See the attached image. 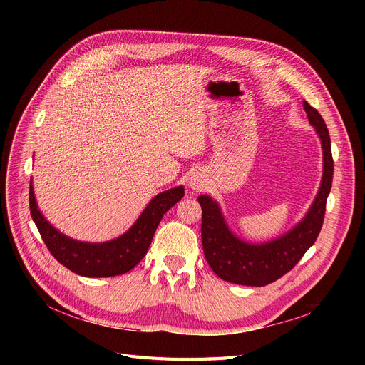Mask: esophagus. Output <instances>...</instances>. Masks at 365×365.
I'll list each match as a JSON object with an SVG mask.
<instances>
[{
  "mask_svg": "<svg viewBox=\"0 0 365 365\" xmlns=\"http://www.w3.org/2000/svg\"><path fill=\"white\" fill-rule=\"evenodd\" d=\"M205 180H204V176L201 175V173H198V171H194L192 175H190V178H189V182H187V185H189V187L192 189V190H200L201 187H204V183Z\"/></svg>",
  "mask_w": 365,
  "mask_h": 365,
  "instance_id": "1",
  "label": "esophagus"
}]
</instances>
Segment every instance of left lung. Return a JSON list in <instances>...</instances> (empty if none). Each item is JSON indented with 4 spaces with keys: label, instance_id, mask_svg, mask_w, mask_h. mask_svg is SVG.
<instances>
[{
    "label": "left lung",
    "instance_id": "1",
    "mask_svg": "<svg viewBox=\"0 0 365 365\" xmlns=\"http://www.w3.org/2000/svg\"><path fill=\"white\" fill-rule=\"evenodd\" d=\"M303 109L321 140L322 178L308 213L289 232L266 242L244 241L229 229L220 205L212 197H198L202 208L204 255L210 267L223 281L252 287L271 284L292 271L319 235L333 182L331 140L319 112L308 102H303Z\"/></svg>",
    "mask_w": 365,
    "mask_h": 365
}]
</instances>
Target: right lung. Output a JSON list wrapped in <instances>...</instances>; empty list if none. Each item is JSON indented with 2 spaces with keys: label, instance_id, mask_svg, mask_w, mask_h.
<instances>
[{
  "label": "right lung",
  "instance_id": "add662e5",
  "mask_svg": "<svg viewBox=\"0 0 365 365\" xmlns=\"http://www.w3.org/2000/svg\"><path fill=\"white\" fill-rule=\"evenodd\" d=\"M183 195V186L160 192L149 201L127 232L105 242H84L57 231L38 208L32 182L29 186V208L43 241L57 262L81 277L103 278L123 275L145 257L163 216Z\"/></svg>",
  "mask_w": 365,
  "mask_h": 365
}]
</instances>
